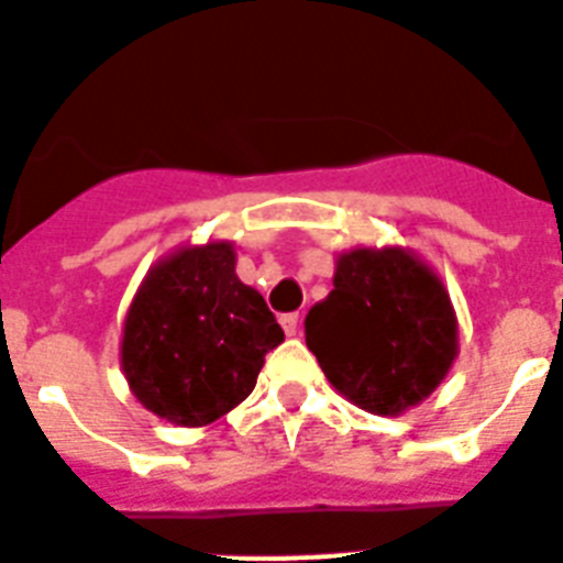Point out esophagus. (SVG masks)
Masks as SVG:
<instances>
[{"mask_svg":"<svg viewBox=\"0 0 563 563\" xmlns=\"http://www.w3.org/2000/svg\"><path fill=\"white\" fill-rule=\"evenodd\" d=\"M280 323H283V332L289 334V338H295V334L300 332V314H283Z\"/></svg>","mask_w":563,"mask_h":563,"instance_id":"esophagus-1","label":"esophagus"}]
</instances>
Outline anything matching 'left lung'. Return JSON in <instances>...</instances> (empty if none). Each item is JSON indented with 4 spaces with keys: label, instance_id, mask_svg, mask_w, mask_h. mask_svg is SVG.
Segmentation results:
<instances>
[{
    "label": "left lung",
    "instance_id": "obj_1",
    "mask_svg": "<svg viewBox=\"0 0 563 563\" xmlns=\"http://www.w3.org/2000/svg\"><path fill=\"white\" fill-rule=\"evenodd\" d=\"M306 346L329 384L366 412L400 415L450 372L457 323L450 295L404 249H354L334 289L306 314Z\"/></svg>",
    "mask_w": 563,
    "mask_h": 563
}]
</instances>
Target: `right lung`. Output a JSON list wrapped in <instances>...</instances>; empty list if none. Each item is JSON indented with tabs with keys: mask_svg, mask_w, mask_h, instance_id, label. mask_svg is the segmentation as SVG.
Masks as SVG:
<instances>
[{
	"mask_svg": "<svg viewBox=\"0 0 563 563\" xmlns=\"http://www.w3.org/2000/svg\"><path fill=\"white\" fill-rule=\"evenodd\" d=\"M283 343L266 300L234 274V249H183L154 266L122 334V369L136 400L177 427H202L252 395Z\"/></svg>",
	"mask_w": 563,
	"mask_h": 563,
	"instance_id": "add662e5",
	"label": "right lung"
}]
</instances>
